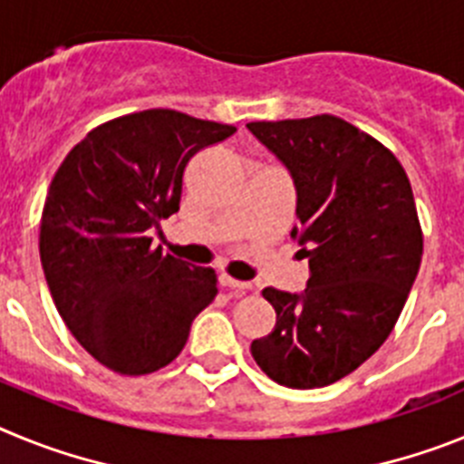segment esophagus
<instances>
[{
  "instance_id": "esophagus-1",
  "label": "esophagus",
  "mask_w": 464,
  "mask_h": 464,
  "mask_svg": "<svg viewBox=\"0 0 464 464\" xmlns=\"http://www.w3.org/2000/svg\"><path fill=\"white\" fill-rule=\"evenodd\" d=\"M218 281H220V285H223V288L235 290L237 295H244L246 290L251 288V283H246V281H237V278H232V276H229V274H220V276H218Z\"/></svg>"
}]
</instances>
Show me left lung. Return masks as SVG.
I'll return each instance as SVG.
<instances>
[{
    "label": "left lung",
    "mask_w": 464,
    "mask_h": 464,
    "mask_svg": "<svg viewBox=\"0 0 464 464\" xmlns=\"http://www.w3.org/2000/svg\"><path fill=\"white\" fill-rule=\"evenodd\" d=\"M248 130L293 176L311 272L302 295L262 290L276 325L251 353L285 388H323L372 358L404 309L423 257L411 183L383 143L330 113Z\"/></svg>",
    "instance_id": "obj_1"
}]
</instances>
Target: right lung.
Listing matches in <instances>:
<instances>
[{
    "label": "right lung",
    "mask_w": 464,
    "mask_h": 464,
    "mask_svg": "<svg viewBox=\"0 0 464 464\" xmlns=\"http://www.w3.org/2000/svg\"><path fill=\"white\" fill-rule=\"evenodd\" d=\"M235 132L171 109L127 113L94 127L53 176L41 265L64 325L111 372L167 367L218 295L211 267L153 248L150 229L179 211L192 155Z\"/></svg>",
    "instance_id": "right-lung-1"
}]
</instances>
